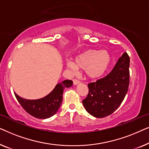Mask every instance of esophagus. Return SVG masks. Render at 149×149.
<instances>
[{
	"instance_id": "1",
	"label": "esophagus",
	"mask_w": 149,
	"mask_h": 149,
	"mask_svg": "<svg viewBox=\"0 0 149 149\" xmlns=\"http://www.w3.org/2000/svg\"><path fill=\"white\" fill-rule=\"evenodd\" d=\"M73 83H74V85H78L79 83H80V81H79L78 79H73Z\"/></svg>"
}]
</instances>
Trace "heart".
<instances>
[{"mask_svg": "<svg viewBox=\"0 0 149 149\" xmlns=\"http://www.w3.org/2000/svg\"><path fill=\"white\" fill-rule=\"evenodd\" d=\"M111 62V55L107 51L88 50L75 58L73 64L68 62L70 69L85 70L90 79H96L104 74Z\"/></svg>", "mask_w": 149, "mask_h": 149, "instance_id": "b5f03b06", "label": "heart"}]
</instances>
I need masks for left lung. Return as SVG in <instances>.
<instances>
[{
	"mask_svg": "<svg viewBox=\"0 0 149 149\" xmlns=\"http://www.w3.org/2000/svg\"><path fill=\"white\" fill-rule=\"evenodd\" d=\"M130 57L125 52L113 70L104 78L88 84L89 93L83 104L93 117L113 113L125 98L130 85Z\"/></svg>",
	"mask_w": 149,
	"mask_h": 149,
	"instance_id": "1",
	"label": "left lung"
}]
</instances>
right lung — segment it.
I'll list each match as a JSON object with an SVG mask.
<instances>
[{
    "instance_id": "1",
    "label": "right lung",
    "mask_w": 149,
    "mask_h": 149,
    "mask_svg": "<svg viewBox=\"0 0 149 149\" xmlns=\"http://www.w3.org/2000/svg\"><path fill=\"white\" fill-rule=\"evenodd\" d=\"M72 83L71 80L62 81L56 85L54 90L47 96L34 100L24 99L14 93L18 102L28 114L38 119H47L58 112L62 102L63 91L66 87L72 86Z\"/></svg>"
}]
</instances>
